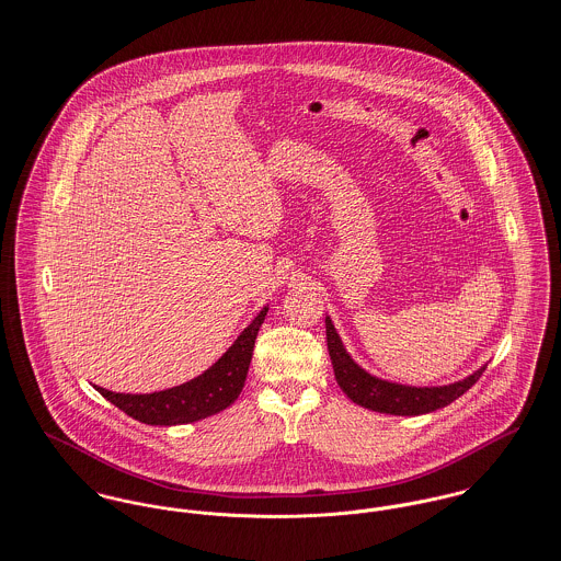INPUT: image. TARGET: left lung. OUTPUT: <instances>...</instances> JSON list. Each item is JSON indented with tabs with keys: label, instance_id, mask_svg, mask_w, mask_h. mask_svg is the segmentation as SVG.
Listing matches in <instances>:
<instances>
[{
	"label": "left lung",
	"instance_id": "1",
	"mask_svg": "<svg viewBox=\"0 0 561 561\" xmlns=\"http://www.w3.org/2000/svg\"><path fill=\"white\" fill-rule=\"evenodd\" d=\"M325 332H328L330 357L334 364V375L342 392L353 403L381 414L419 416V414H430L440 408H447L448 403H453L468 388H472L485 370V364H483L472 375L459 381H453L448 386H423V388L405 386V383L375 377L368 370H364L344 348L330 317H325Z\"/></svg>",
	"mask_w": 561,
	"mask_h": 561
}]
</instances>
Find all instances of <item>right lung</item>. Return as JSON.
Here are the masks:
<instances>
[{"mask_svg":"<svg viewBox=\"0 0 561 561\" xmlns=\"http://www.w3.org/2000/svg\"><path fill=\"white\" fill-rule=\"evenodd\" d=\"M266 312L268 306L260 310V314L242 330V334L233 340V344L208 370L186 383L149 394H125L100 386H95V390L127 416L145 425L173 427L215 416L238 399L244 386L255 336L264 323Z\"/></svg>","mask_w":561,"mask_h":561,"instance_id":"obj_1","label":"right lung"}]
</instances>
